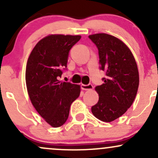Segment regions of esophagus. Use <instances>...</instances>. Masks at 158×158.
I'll list each match as a JSON object with an SVG mask.
<instances>
[{
	"label": "esophagus",
	"instance_id": "1",
	"mask_svg": "<svg viewBox=\"0 0 158 158\" xmlns=\"http://www.w3.org/2000/svg\"><path fill=\"white\" fill-rule=\"evenodd\" d=\"M81 89L84 90H90L93 89L94 87L91 84H88V85H81Z\"/></svg>",
	"mask_w": 158,
	"mask_h": 158
}]
</instances>
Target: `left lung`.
Segmentation results:
<instances>
[{"mask_svg": "<svg viewBox=\"0 0 158 158\" xmlns=\"http://www.w3.org/2000/svg\"><path fill=\"white\" fill-rule=\"evenodd\" d=\"M99 50L100 69L106 73L104 83L95 88L99 100L92 106L94 117L110 123L131 107L139 86L137 62L123 41L111 35L97 33L88 36Z\"/></svg>", "mask_w": 158, "mask_h": 158, "instance_id": "8db88e82", "label": "left lung"}]
</instances>
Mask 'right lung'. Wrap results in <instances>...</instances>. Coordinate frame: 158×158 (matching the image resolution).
Returning a JSON list of instances; mask_svg holds the SVG:
<instances>
[{"mask_svg": "<svg viewBox=\"0 0 158 158\" xmlns=\"http://www.w3.org/2000/svg\"><path fill=\"white\" fill-rule=\"evenodd\" d=\"M81 35L52 34L32 49L26 67L27 89L32 106L52 127L62 126L71 103L80 94V85L59 80L67 68L69 51Z\"/></svg>", "mask_w": 158, "mask_h": 158, "instance_id": "add662e5", "label": "right lung"}]
</instances>
